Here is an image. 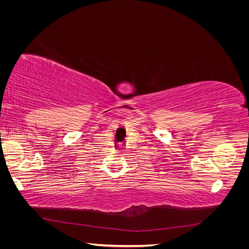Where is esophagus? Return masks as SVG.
Listing matches in <instances>:
<instances>
[{
	"label": "esophagus",
	"mask_w": 249,
	"mask_h": 249,
	"mask_svg": "<svg viewBox=\"0 0 249 249\" xmlns=\"http://www.w3.org/2000/svg\"><path fill=\"white\" fill-rule=\"evenodd\" d=\"M114 149L117 150V152H123L124 149H125V145H124V144H122V143H118V144L115 145Z\"/></svg>",
	"instance_id": "esophagus-1"
}]
</instances>
